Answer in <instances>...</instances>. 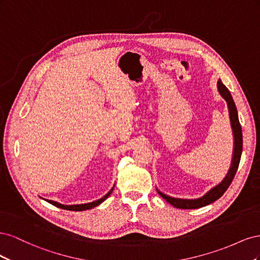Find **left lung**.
<instances>
[{
    "instance_id": "obj_1",
    "label": "left lung",
    "mask_w": 260,
    "mask_h": 260,
    "mask_svg": "<svg viewBox=\"0 0 260 260\" xmlns=\"http://www.w3.org/2000/svg\"><path fill=\"white\" fill-rule=\"evenodd\" d=\"M217 86H218L219 93L221 94V96L226 101L228 107H229L230 120H231V125H232V130H233V136H234V153H233V160H232L231 169L229 171V174H228L226 178L222 181L221 183H220L218 186L212 188L210 192H208L205 196H203L202 199H199V200L174 199V198H170V196H167V195L158 192L164 200H166L169 204H171V205L176 208L196 209V208H201V207H204L206 205H209V204H211V203H214L215 201L221 198V196L224 194V192L228 190V187L230 186L231 182L235 177V174H237V171H238L240 160H241V155H242V147H243L242 128H241V123L239 121L238 111H237V107H235L233 99L231 96V93L225 88V85L219 80Z\"/></svg>"
}]
</instances>
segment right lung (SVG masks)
Returning <instances> with one entry per match:
<instances>
[{"mask_svg": "<svg viewBox=\"0 0 260 260\" xmlns=\"http://www.w3.org/2000/svg\"><path fill=\"white\" fill-rule=\"evenodd\" d=\"M112 192H113V188L104 196V198H102L101 200L95 201V202H92V203H89V204H81V205H70V206H68V205H61V204H59V203H57V202H53V201H50V200H45V201L49 202L50 204H52V205L56 206V207H59V208H61V209L74 210V211H82V210H88V209H91V208H93V207H95V206L100 205V204H101L102 202H104V201L108 198V196L111 195Z\"/></svg>", "mask_w": 260, "mask_h": 260, "instance_id": "add662e5", "label": "right lung"}]
</instances>
